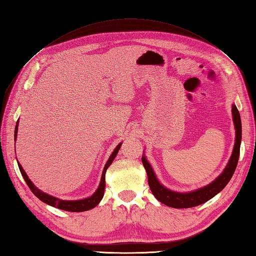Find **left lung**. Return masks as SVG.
<instances>
[{
	"instance_id": "obj_1",
	"label": "left lung",
	"mask_w": 256,
	"mask_h": 256,
	"mask_svg": "<svg viewBox=\"0 0 256 256\" xmlns=\"http://www.w3.org/2000/svg\"><path fill=\"white\" fill-rule=\"evenodd\" d=\"M232 115H234V122L236 128V142L234 148L232 151V155L230 158L228 165L226 166L225 170L222 172L220 177H217L213 182L208 186H204L196 191L188 192V193H179L172 190L166 189L165 186H162L158 180L155 177V174L152 170L151 165L146 160L144 156H142V164L144 166L146 174H148V182L150 189H151L154 196L162 203H164L167 206L175 208H188L198 206V205L203 204L206 201L210 200L212 198L215 196L218 192H220L226 184L232 179L234 172L238 165L239 155H240V144H241V136H242V128H241V118L239 110L236 105H232Z\"/></svg>"
}]
</instances>
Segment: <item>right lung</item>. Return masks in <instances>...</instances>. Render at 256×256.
I'll use <instances>...</instances> for the list:
<instances>
[{
	"instance_id": "right-lung-1",
	"label": "right lung",
	"mask_w": 256,
	"mask_h": 256,
	"mask_svg": "<svg viewBox=\"0 0 256 256\" xmlns=\"http://www.w3.org/2000/svg\"><path fill=\"white\" fill-rule=\"evenodd\" d=\"M17 128H18V120L16 124V127H15V136L14 138L16 140L17 138ZM120 144H118L116 146V148L114 150V152L112 153V155L110 156L108 163L105 164V167L103 170V174H102V178H101V182H100V186L98 190L93 193V194L90 198H84V200H78V201H65V200H60V198H56L52 196H48L46 193L42 192L41 190H39L38 188H36L34 184L31 182V180L28 178L27 174L24 172V170H22V167L20 164H18V167H20V170L22 172V175L24 179V182L28 184V186L30 188V190L32 191L34 194L40 198L42 202H44L48 205H51V206L54 208H58L60 210H68V212H84V210H89L93 208H96V205L100 203V201L102 200V198L104 196V189H105V172H106L108 166L112 164V162L114 160L115 156L118 153V150L120 148Z\"/></svg>"
}]
</instances>
